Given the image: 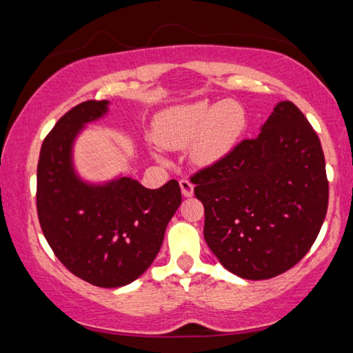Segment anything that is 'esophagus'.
I'll list each match as a JSON object with an SVG mask.
<instances>
[{"label":"esophagus","mask_w":353,"mask_h":353,"mask_svg":"<svg viewBox=\"0 0 353 353\" xmlns=\"http://www.w3.org/2000/svg\"><path fill=\"white\" fill-rule=\"evenodd\" d=\"M179 185H181L182 194L185 196V198H190V196H193L194 185L191 183V182L188 181V179H181V182H179Z\"/></svg>","instance_id":"esophagus-1"}]
</instances>
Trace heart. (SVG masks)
I'll return each mask as SVG.
<instances>
[{"mask_svg":"<svg viewBox=\"0 0 353 353\" xmlns=\"http://www.w3.org/2000/svg\"><path fill=\"white\" fill-rule=\"evenodd\" d=\"M246 118L240 104L208 101L172 107L157 123V139L166 148H183L196 140L194 154L201 162H213L230 151L241 135Z\"/></svg>","mask_w":353,"mask_h":353,"instance_id":"obj_1","label":"heart"}]
</instances>
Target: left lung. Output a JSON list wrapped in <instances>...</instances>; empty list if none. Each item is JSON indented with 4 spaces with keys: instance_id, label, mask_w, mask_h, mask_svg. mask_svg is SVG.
Returning <instances> with one entry per match:
<instances>
[{
    "instance_id": "8db88e82",
    "label": "left lung",
    "mask_w": 353,
    "mask_h": 353,
    "mask_svg": "<svg viewBox=\"0 0 353 353\" xmlns=\"http://www.w3.org/2000/svg\"><path fill=\"white\" fill-rule=\"evenodd\" d=\"M204 204V238L225 270L265 280L291 270L325 219L328 181L318 134L282 101L255 139L191 176Z\"/></svg>"
}]
</instances>
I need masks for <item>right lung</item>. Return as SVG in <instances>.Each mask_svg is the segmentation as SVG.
Listing matches in <instances>:
<instances>
[{
	"instance_id": "1",
	"label": "right lung",
	"mask_w": 353,
	"mask_h": 353,
	"mask_svg": "<svg viewBox=\"0 0 353 353\" xmlns=\"http://www.w3.org/2000/svg\"><path fill=\"white\" fill-rule=\"evenodd\" d=\"M107 104H77L50 130L40 149L35 201L41 230L62 265L94 286L117 288L134 282L154 261L182 193L174 179L149 190L130 177L103 187L76 177L74 137L83 123L103 117Z\"/></svg>"
}]
</instances>
